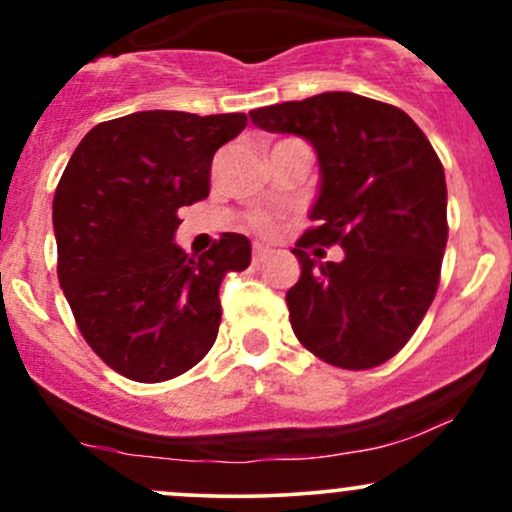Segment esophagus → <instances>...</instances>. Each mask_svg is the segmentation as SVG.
<instances>
[{"instance_id": "34e87169", "label": "esophagus", "mask_w": 512, "mask_h": 512, "mask_svg": "<svg viewBox=\"0 0 512 512\" xmlns=\"http://www.w3.org/2000/svg\"><path fill=\"white\" fill-rule=\"evenodd\" d=\"M269 252H272V250L264 248V245H260V243L252 245V264H260L262 260H267Z\"/></svg>"}]
</instances>
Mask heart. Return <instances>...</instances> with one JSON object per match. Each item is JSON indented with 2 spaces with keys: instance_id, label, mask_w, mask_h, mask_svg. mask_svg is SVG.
<instances>
[{
  "instance_id": "obj_1",
  "label": "heart",
  "mask_w": 512,
  "mask_h": 512,
  "mask_svg": "<svg viewBox=\"0 0 512 512\" xmlns=\"http://www.w3.org/2000/svg\"><path fill=\"white\" fill-rule=\"evenodd\" d=\"M250 226L255 228L257 233H262V236H272L276 231V219L272 214H264V211H260V214L250 216Z\"/></svg>"
}]
</instances>
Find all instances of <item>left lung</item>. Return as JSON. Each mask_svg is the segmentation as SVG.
<instances>
[{"mask_svg":"<svg viewBox=\"0 0 512 512\" xmlns=\"http://www.w3.org/2000/svg\"><path fill=\"white\" fill-rule=\"evenodd\" d=\"M250 117L267 132L308 139L320 161L315 226L293 248L301 279L286 293L298 342L346 370L390 361L438 291L448 243L438 154L404 110L358 93H320ZM330 244L344 261L321 262Z\"/></svg>","mask_w":512,"mask_h":512,"instance_id":"left-lung-1","label":"left lung"}]
</instances>
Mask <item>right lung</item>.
Here are the masks:
<instances>
[{"mask_svg":"<svg viewBox=\"0 0 512 512\" xmlns=\"http://www.w3.org/2000/svg\"><path fill=\"white\" fill-rule=\"evenodd\" d=\"M245 125V113L144 110L93 127L64 168L52 202L60 286L88 346L129 380L182 375L216 342L219 286L248 269L250 240L223 233L190 257L173 236Z\"/></svg>","mask_w":512,"mask_h":512,"instance_id":"right-lung-1","label":"right lung"}]
</instances>
